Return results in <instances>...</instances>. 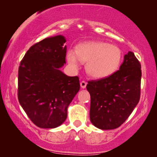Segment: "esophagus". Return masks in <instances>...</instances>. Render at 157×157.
Returning <instances> with one entry per match:
<instances>
[{"label":"esophagus","mask_w":157,"mask_h":157,"mask_svg":"<svg viewBox=\"0 0 157 157\" xmlns=\"http://www.w3.org/2000/svg\"><path fill=\"white\" fill-rule=\"evenodd\" d=\"M80 85H81V87L82 88V89H85L86 86V85H87L86 81H81V82L80 83Z\"/></svg>","instance_id":"obj_1"}]
</instances>
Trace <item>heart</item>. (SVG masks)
Segmentation results:
<instances>
[{"instance_id": "heart-1", "label": "heart", "mask_w": 157, "mask_h": 157, "mask_svg": "<svg viewBox=\"0 0 157 157\" xmlns=\"http://www.w3.org/2000/svg\"><path fill=\"white\" fill-rule=\"evenodd\" d=\"M67 61L74 68L81 61L86 62V71L96 78H103L114 74L122 61V51L115 45L103 41H90L79 44L76 51L69 50Z\"/></svg>"}]
</instances>
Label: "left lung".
Listing matches in <instances>:
<instances>
[{
    "mask_svg": "<svg viewBox=\"0 0 157 157\" xmlns=\"http://www.w3.org/2000/svg\"><path fill=\"white\" fill-rule=\"evenodd\" d=\"M141 68L140 62L129 51L114 74L88 81L90 120L96 127L114 129L128 119L140 99Z\"/></svg>",
    "mask_w": 157,
    "mask_h": 157,
    "instance_id": "1",
    "label": "left lung"
}]
</instances>
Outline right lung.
<instances>
[{
  "mask_svg": "<svg viewBox=\"0 0 157 157\" xmlns=\"http://www.w3.org/2000/svg\"><path fill=\"white\" fill-rule=\"evenodd\" d=\"M65 43L63 36L36 43L18 68L19 103L40 128H53L63 124L68 105L80 89L78 76H68L60 71L66 63Z\"/></svg>",
  "mask_w": 157,
  "mask_h": 157,
  "instance_id": "right-lung-1",
  "label": "right lung"
}]
</instances>
